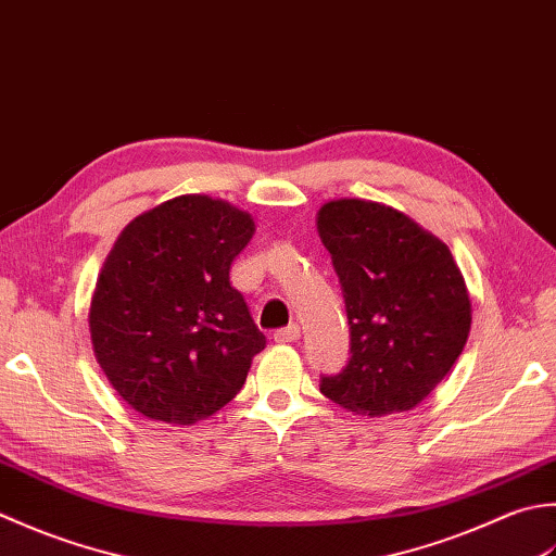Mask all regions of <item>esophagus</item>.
<instances>
[{
	"label": "esophagus",
	"instance_id": "esophagus-1",
	"mask_svg": "<svg viewBox=\"0 0 556 556\" xmlns=\"http://www.w3.org/2000/svg\"><path fill=\"white\" fill-rule=\"evenodd\" d=\"M276 343H294L300 338V326L298 324H290L286 328H278V331L274 333Z\"/></svg>",
	"mask_w": 556,
	"mask_h": 556
}]
</instances>
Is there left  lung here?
Listing matches in <instances>:
<instances>
[{
    "label": "left lung",
    "instance_id": "8db88e82",
    "mask_svg": "<svg viewBox=\"0 0 556 556\" xmlns=\"http://www.w3.org/2000/svg\"><path fill=\"white\" fill-rule=\"evenodd\" d=\"M350 324V362L321 393L362 417L413 410L456 365L472 324L470 292L448 244L410 215L367 199L316 213Z\"/></svg>",
    "mask_w": 556,
    "mask_h": 556
}]
</instances>
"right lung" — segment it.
<instances>
[{"mask_svg":"<svg viewBox=\"0 0 556 556\" xmlns=\"http://www.w3.org/2000/svg\"><path fill=\"white\" fill-rule=\"evenodd\" d=\"M252 213L182 194L146 211L110 249L88 309L100 369L149 420L194 425L228 405L266 348L230 282Z\"/></svg>","mask_w":556,"mask_h":556,"instance_id":"obj_1","label":"right lung"}]
</instances>
